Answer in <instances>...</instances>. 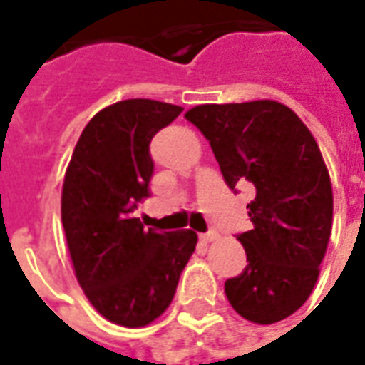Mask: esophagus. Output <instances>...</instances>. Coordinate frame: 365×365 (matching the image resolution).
<instances>
[{"label":"esophagus","instance_id":"esophagus-1","mask_svg":"<svg viewBox=\"0 0 365 365\" xmlns=\"http://www.w3.org/2000/svg\"><path fill=\"white\" fill-rule=\"evenodd\" d=\"M217 237H219V232H217V230H209V232H205V235H201V240L207 245V242H213Z\"/></svg>","mask_w":365,"mask_h":365}]
</instances>
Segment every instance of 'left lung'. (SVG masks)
I'll list each match as a JSON object with an SVG mask.
<instances>
[{"mask_svg":"<svg viewBox=\"0 0 365 365\" xmlns=\"http://www.w3.org/2000/svg\"><path fill=\"white\" fill-rule=\"evenodd\" d=\"M185 119L209 140L230 190L252 187L254 227L237 235L248 266L225 282L229 303L246 321H283L311 295L332 229L319 144L289 107L269 99L197 105Z\"/></svg>","mask_w":365,"mask_h":365,"instance_id":"obj_1","label":"left lung"}]
</instances>
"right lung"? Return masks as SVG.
Returning a JSON list of instances; mask_svg holds the SVG:
<instances>
[{"label": "right lung", "mask_w": 365, "mask_h": 365, "mask_svg": "<svg viewBox=\"0 0 365 365\" xmlns=\"http://www.w3.org/2000/svg\"><path fill=\"white\" fill-rule=\"evenodd\" d=\"M180 105L125 99L86 125L64 178L62 225L86 297L107 321L144 327L166 311L197 245L191 229H144L135 209L150 197L152 136Z\"/></svg>", "instance_id": "obj_1"}]
</instances>
